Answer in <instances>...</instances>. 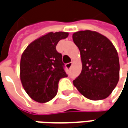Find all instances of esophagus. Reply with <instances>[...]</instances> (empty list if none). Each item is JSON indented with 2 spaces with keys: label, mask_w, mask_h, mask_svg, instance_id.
<instances>
[{
  "label": "esophagus",
  "mask_w": 128,
  "mask_h": 128,
  "mask_svg": "<svg viewBox=\"0 0 128 128\" xmlns=\"http://www.w3.org/2000/svg\"><path fill=\"white\" fill-rule=\"evenodd\" d=\"M72 62H70V63L66 64V68H69V69H70L72 67Z\"/></svg>",
  "instance_id": "obj_1"
}]
</instances>
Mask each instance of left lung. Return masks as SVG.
I'll use <instances>...</instances> for the list:
<instances>
[{"mask_svg":"<svg viewBox=\"0 0 128 128\" xmlns=\"http://www.w3.org/2000/svg\"><path fill=\"white\" fill-rule=\"evenodd\" d=\"M79 48L82 70L73 84L78 91L92 100L108 97L119 81L120 63L114 45L107 37L90 30L72 35Z\"/></svg>","mask_w":128,"mask_h":128,"instance_id":"8db88e82","label":"left lung"}]
</instances>
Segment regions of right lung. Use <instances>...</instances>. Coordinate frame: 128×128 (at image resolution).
<instances>
[{
	"label": "right lung",
	"mask_w": 128,
	"mask_h": 128,
	"mask_svg": "<svg viewBox=\"0 0 128 128\" xmlns=\"http://www.w3.org/2000/svg\"><path fill=\"white\" fill-rule=\"evenodd\" d=\"M66 32H50L31 43L20 58V77L22 85L31 99L47 102L57 94L62 78L68 75L64 71L62 55L56 49Z\"/></svg>",
	"instance_id": "1"
}]
</instances>
